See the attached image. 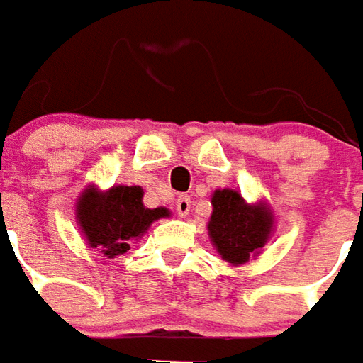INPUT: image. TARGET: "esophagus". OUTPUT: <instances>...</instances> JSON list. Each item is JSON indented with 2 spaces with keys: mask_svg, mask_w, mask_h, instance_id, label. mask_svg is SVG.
<instances>
[{
  "mask_svg": "<svg viewBox=\"0 0 363 363\" xmlns=\"http://www.w3.org/2000/svg\"><path fill=\"white\" fill-rule=\"evenodd\" d=\"M176 209L182 217H186L189 209H191V197L189 195H179L176 201Z\"/></svg>",
  "mask_w": 363,
  "mask_h": 363,
  "instance_id": "1",
  "label": "esophagus"
}]
</instances>
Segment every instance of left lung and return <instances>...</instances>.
Masks as SVG:
<instances>
[{
	"instance_id": "left-lung-1",
	"label": "left lung",
	"mask_w": 363,
	"mask_h": 363,
	"mask_svg": "<svg viewBox=\"0 0 363 363\" xmlns=\"http://www.w3.org/2000/svg\"><path fill=\"white\" fill-rule=\"evenodd\" d=\"M209 235L217 252L230 264H244L266 244L274 218L264 205L252 207L233 189H217L213 197Z\"/></svg>"
}]
</instances>
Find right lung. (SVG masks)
<instances>
[{"mask_svg":"<svg viewBox=\"0 0 363 363\" xmlns=\"http://www.w3.org/2000/svg\"><path fill=\"white\" fill-rule=\"evenodd\" d=\"M78 220L91 248H99L105 256L125 254L133 238L145 235L156 218L168 217V209H146L143 189L138 186H117L99 194L89 187L79 197Z\"/></svg>","mask_w":363,"mask_h":363,"instance_id":"obj_1","label":"right lung"}]
</instances>
